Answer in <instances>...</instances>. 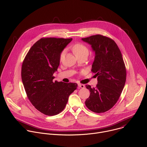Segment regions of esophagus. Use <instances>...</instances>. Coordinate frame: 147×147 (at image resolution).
Listing matches in <instances>:
<instances>
[{
  "label": "esophagus",
  "mask_w": 147,
  "mask_h": 147,
  "mask_svg": "<svg viewBox=\"0 0 147 147\" xmlns=\"http://www.w3.org/2000/svg\"><path fill=\"white\" fill-rule=\"evenodd\" d=\"M78 87L79 88H84L85 87V86L83 85V84H78Z\"/></svg>",
  "instance_id": "34e87169"
}]
</instances>
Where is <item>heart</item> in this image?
Instances as JSON below:
<instances>
[{"mask_svg":"<svg viewBox=\"0 0 147 147\" xmlns=\"http://www.w3.org/2000/svg\"><path fill=\"white\" fill-rule=\"evenodd\" d=\"M72 50L76 56L85 54V53L88 54V49L86 45L81 43H76L74 45H73L72 47ZM64 55H65V51L61 52L59 57V59L60 61L62 60L63 58L64 57Z\"/></svg>","mask_w":147,"mask_h":147,"instance_id":"heart-1","label":"heart"}]
</instances>
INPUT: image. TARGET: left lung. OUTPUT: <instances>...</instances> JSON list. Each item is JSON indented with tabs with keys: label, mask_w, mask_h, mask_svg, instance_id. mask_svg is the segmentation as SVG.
Wrapping results in <instances>:
<instances>
[{
	"label": "left lung",
	"mask_w": 147,
	"mask_h": 147,
	"mask_svg": "<svg viewBox=\"0 0 147 147\" xmlns=\"http://www.w3.org/2000/svg\"><path fill=\"white\" fill-rule=\"evenodd\" d=\"M82 40L91 45L95 52L91 71L98 77L96 87L86 86L90 91L86 105L95 113L105 112L117 102L125 85L126 69L122 55L110 38L98 34Z\"/></svg>",
	"instance_id": "left-lung-1"
}]
</instances>
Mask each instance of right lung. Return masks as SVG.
<instances>
[{
	"instance_id": "obj_1",
	"label": "right lung",
	"mask_w": 147,
	"mask_h": 147,
	"mask_svg": "<svg viewBox=\"0 0 147 147\" xmlns=\"http://www.w3.org/2000/svg\"><path fill=\"white\" fill-rule=\"evenodd\" d=\"M72 38H42L30 48L23 62L22 78L27 97L40 112L54 116L63 110L76 83L54 81L60 55Z\"/></svg>"
}]
</instances>
